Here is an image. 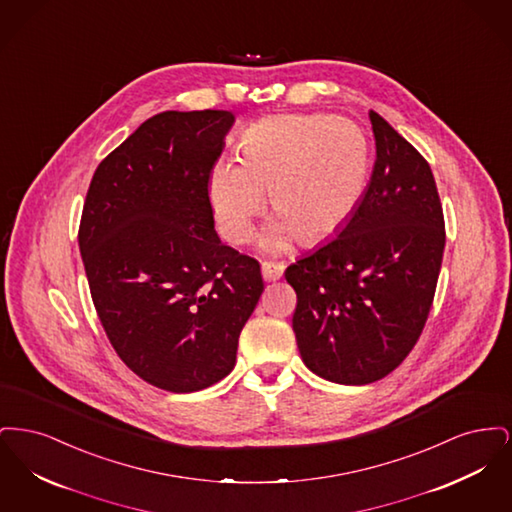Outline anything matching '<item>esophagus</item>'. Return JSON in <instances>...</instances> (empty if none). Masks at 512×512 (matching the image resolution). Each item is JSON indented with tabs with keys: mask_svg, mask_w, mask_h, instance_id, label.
Wrapping results in <instances>:
<instances>
[{
	"mask_svg": "<svg viewBox=\"0 0 512 512\" xmlns=\"http://www.w3.org/2000/svg\"><path fill=\"white\" fill-rule=\"evenodd\" d=\"M284 268H286L284 263H276V261H265V263L261 265V272H263V278L270 282V280H278V278H282V274H284Z\"/></svg>",
	"mask_w": 512,
	"mask_h": 512,
	"instance_id": "34e87169",
	"label": "esophagus"
}]
</instances>
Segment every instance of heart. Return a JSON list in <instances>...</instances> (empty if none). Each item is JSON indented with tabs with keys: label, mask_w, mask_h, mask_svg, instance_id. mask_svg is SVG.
Listing matches in <instances>:
<instances>
[{
	"label": "heart",
	"mask_w": 512,
	"mask_h": 512,
	"mask_svg": "<svg viewBox=\"0 0 512 512\" xmlns=\"http://www.w3.org/2000/svg\"><path fill=\"white\" fill-rule=\"evenodd\" d=\"M370 149L355 122L328 115H278L245 130L242 161H220L211 199L224 236L242 244L265 205L278 222L267 245L280 247L295 232L315 242L336 230L365 192Z\"/></svg>",
	"instance_id": "1"
}]
</instances>
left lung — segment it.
I'll list each match as a JSON object with an SVG mask.
<instances>
[{
	"label": "left lung",
	"mask_w": 512,
	"mask_h": 512,
	"mask_svg": "<svg viewBox=\"0 0 512 512\" xmlns=\"http://www.w3.org/2000/svg\"><path fill=\"white\" fill-rule=\"evenodd\" d=\"M376 163L340 234L286 268L303 363L363 386L388 376L420 338L438 286L445 220L428 161L376 111Z\"/></svg>",
	"instance_id": "1"
}]
</instances>
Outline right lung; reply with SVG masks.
<instances>
[{"label":"right lung","mask_w":512,"mask_h":512,"mask_svg":"<svg viewBox=\"0 0 512 512\" xmlns=\"http://www.w3.org/2000/svg\"><path fill=\"white\" fill-rule=\"evenodd\" d=\"M230 111L147 119L94 172L78 245L99 322L147 384L192 393L236 365L265 290L257 259L215 232L209 182Z\"/></svg>","instance_id":"obj_1"}]
</instances>
